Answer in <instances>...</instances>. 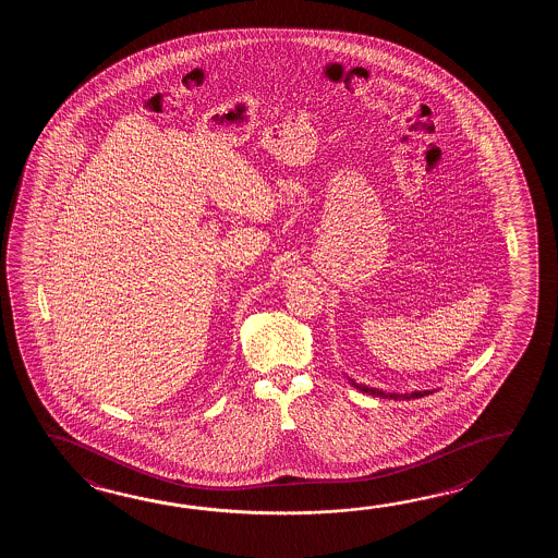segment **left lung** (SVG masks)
I'll use <instances>...</instances> for the list:
<instances>
[{
	"instance_id": "1",
	"label": "left lung",
	"mask_w": 558,
	"mask_h": 558,
	"mask_svg": "<svg viewBox=\"0 0 558 558\" xmlns=\"http://www.w3.org/2000/svg\"><path fill=\"white\" fill-rule=\"evenodd\" d=\"M349 383L359 389L361 392H368V395H373V397H380V399H395V401H409V399H421V397H427L433 391H413V392H385L380 391V389H373V387H367V385H361V383H355V379H349Z\"/></svg>"
}]
</instances>
